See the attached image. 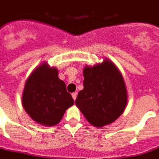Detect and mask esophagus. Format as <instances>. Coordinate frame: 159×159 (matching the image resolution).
<instances>
[{
	"label": "esophagus",
	"instance_id": "esophagus-1",
	"mask_svg": "<svg viewBox=\"0 0 159 159\" xmlns=\"http://www.w3.org/2000/svg\"><path fill=\"white\" fill-rule=\"evenodd\" d=\"M72 97H73V99L75 100L76 98H77V93H72Z\"/></svg>",
	"mask_w": 159,
	"mask_h": 159
}]
</instances>
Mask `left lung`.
I'll return each instance as SVG.
<instances>
[{
    "mask_svg": "<svg viewBox=\"0 0 159 159\" xmlns=\"http://www.w3.org/2000/svg\"><path fill=\"white\" fill-rule=\"evenodd\" d=\"M84 89L79 92L76 106L93 126L111 124L126 108L127 89L124 78L115 65L106 59L83 70Z\"/></svg>",
    "mask_w": 159,
    "mask_h": 159,
    "instance_id": "8db88e82",
    "label": "left lung"
}]
</instances>
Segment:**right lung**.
Instances as JSON below:
<instances>
[{
  "mask_svg": "<svg viewBox=\"0 0 159 159\" xmlns=\"http://www.w3.org/2000/svg\"><path fill=\"white\" fill-rule=\"evenodd\" d=\"M66 84L58 77L56 68L43 63L28 77L22 94V105L30 117L44 126L59 124L74 104Z\"/></svg>",
  "mask_w": 159,
  "mask_h": 159,
  "instance_id": "right-lung-1",
  "label": "right lung"
}]
</instances>
